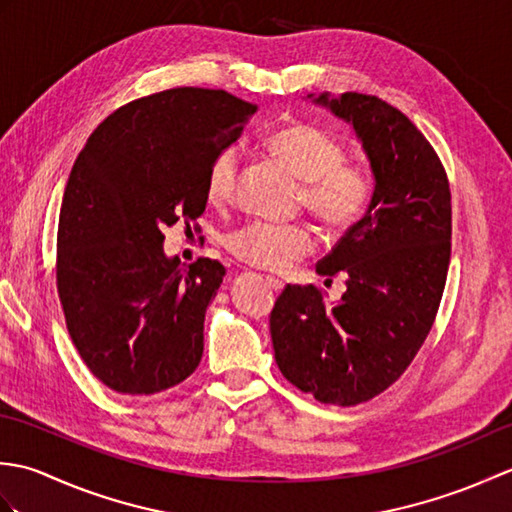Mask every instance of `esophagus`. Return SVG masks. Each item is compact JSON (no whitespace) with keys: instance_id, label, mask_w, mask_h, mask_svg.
I'll return each instance as SVG.
<instances>
[{"instance_id":"obj_1","label":"esophagus","mask_w":512,"mask_h":512,"mask_svg":"<svg viewBox=\"0 0 512 512\" xmlns=\"http://www.w3.org/2000/svg\"><path fill=\"white\" fill-rule=\"evenodd\" d=\"M266 286H268L270 290H275V292H279L281 288H284V284H281V281L275 279V277H266Z\"/></svg>"}]
</instances>
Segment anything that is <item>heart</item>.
I'll return each instance as SVG.
<instances>
[{
  "instance_id": "b5f03b06",
  "label": "heart",
  "mask_w": 512,
  "mask_h": 512,
  "mask_svg": "<svg viewBox=\"0 0 512 512\" xmlns=\"http://www.w3.org/2000/svg\"><path fill=\"white\" fill-rule=\"evenodd\" d=\"M268 149L303 180L301 202L330 233H347L361 224L376 200L378 180L372 167L350 162L345 145L328 129L292 123L270 134ZM242 171L239 147H224L206 169V198L213 204L233 200ZM224 246L239 262L270 273H284L314 250L303 224L250 222L224 235Z\"/></svg>"
}]
</instances>
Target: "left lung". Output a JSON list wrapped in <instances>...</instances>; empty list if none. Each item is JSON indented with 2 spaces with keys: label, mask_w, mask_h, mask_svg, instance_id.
<instances>
[{
  "label": "left lung",
  "mask_w": 512,
  "mask_h": 512,
  "mask_svg": "<svg viewBox=\"0 0 512 512\" xmlns=\"http://www.w3.org/2000/svg\"><path fill=\"white\" fill-rule=\"evenodd\" d=\"M352 123L376 173V200L317 273H347L325 306L317 286H286L270 312L275 361L292 385L325 405L383 394L416 358L440 308L451 262V189L436 149L394 105L372 94H321Z\"/></svg>",
  "instance_id": "obj_1"
}]
</instances>
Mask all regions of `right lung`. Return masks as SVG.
Wrapping results in <instances>:
<instances>
[{
    "label": "right lung",
    "instance_id": "obj_1",
    "mask_svg": "<svg viewBox=\"0 0 512 512\" xmlns=\"http://www.w3.org/2000/svg\"><path fill=\"white\" fill-rule=\"evenodd\" d=\"M255 112L224 90L143 96L107 116L74 162L59 215L57 292L83 363L118 394H158L200 365L204 314L226 268L167 259L162 231L176 222L191 231L209 200L206 169Z\"/></svg>",
    "mask_w": 512,
    "mask_h": 512
}]
</instances>
